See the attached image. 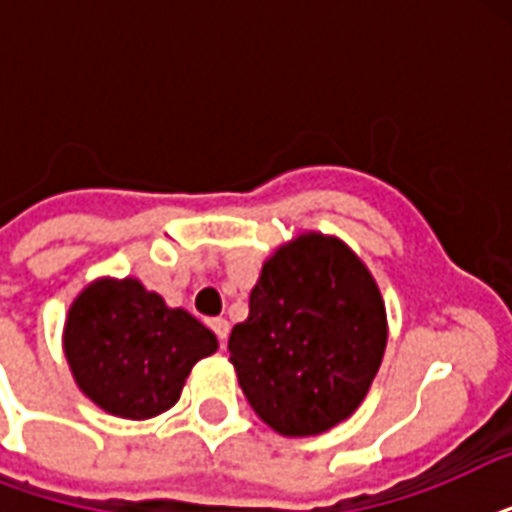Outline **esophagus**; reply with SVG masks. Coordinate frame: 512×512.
Returning a JSON list of instances; mask_svg holds the SVG:
<instances>
[{"mask_svg": "<svg viewBox=\"0 0 512 512\" xmlns=\"http://www.w3.org/2000/svg\"><path fill=\"white\" fill-rule=\"evenodd\" d=\"M209 327H212V332L217 335V340L225 345V340H228V332H231V324H228L225 319H212L209 321Z\"/></svg>", "mask_w": 512, "mask_h": 512, "instance_id": "34e87169", "label": "esophagus"}]
</instances>
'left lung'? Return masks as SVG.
Here are the masks:
<instances>
[{"mask_svg":"<svg viewBox=\"0 0 512 512\" xmlns=\"http://www.w3.org/2000/svg\"><path fill=\"white\" fill-rule=\"evenodd\" d=\"M388 345L380 287L348 244L303 233L263 263L231 329L244 396L281 436H319L369 393Z\"/></svg>","mask_w":512,"mask_h":512,"instance_id":"obj_1","label":"left lung"}]
</instances>
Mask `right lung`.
I'll return each instance as SVG.
<instances>
[{
  "label": "right lung",
  "instance_id": "1",
  "mask_svg": "<svg viewBox=\"0 0 512 512\" xmlns=\"http://www.w3.org/2000/svg\"><path fill=\"white\" fill-rule=\"evenodd\" d=\"M63 350L92 404L124 420H148L177 404L185 377L215 353L217 337L138 279H98L68 308Z\"/></svg>",
  "mask_w": 512,
  "mask_h": 512
}]
</instances>
